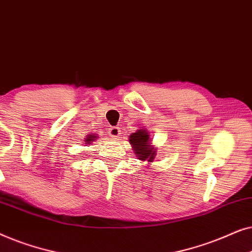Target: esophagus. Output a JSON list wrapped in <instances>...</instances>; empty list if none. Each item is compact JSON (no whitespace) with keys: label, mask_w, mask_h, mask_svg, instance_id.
Returning a JSON list of instances; mask_svg holds the SVG:
<instances>
[{"label":"esophagus","mask_w":252,"mask_h":252,"mask_svg":"<svg viewBox=\"0 0 252 252\" xmlns=\"http://www.w3.org/2000/svg\"><path fill=\"white\" fill-rule=\"evenodd\" d=\"M109 134L112 139H117V137H119V134H120L119 127H111L109 130Z\"/></svg>","instance_id":"1"}]
</instances>
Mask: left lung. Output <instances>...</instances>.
<instances>
[{
	"instance_id": "1",
	"label": "left lung",
	"mask_w": 252,
	"mask_h": 252,
	"mask_svg": "<svg viewBox=\"0 0 252 252\" xmlns=\"http://www.w3.org/2000/svg\"><path fill=\"white\" fill-rule=\"evenodd\" d=\"M129 142L133 144V149L135 150L136 156L141 160L153 161L155 156H156V151H155V148L151 147V144L149 143L150 140L148 132L140 129L136 133H133L129 136Z\"/></svg>"
}]
</instances>
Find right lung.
Masks as SVG:
<instances>
[{
	"instance_id": "1",
	"label": "right lung",
	"mask_w": 252,
	"mask_h": 252,
	"mask_svg": "<svg viewBox=\"0 0 252 252\" xmlns=\"http://www.w3.org/2000/svg\"><path fill=\"white\" fill-rule=\"evenodd\" d=\"M94 137H95V135H88L87 136V139H86V142H91V141H93L94 140Z\"/></svg>"
}]
</instances>
